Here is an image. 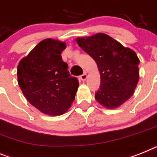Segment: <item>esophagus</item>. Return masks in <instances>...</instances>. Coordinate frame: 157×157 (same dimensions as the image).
I'll return each mask as SVG.
<instances>
[{
	"instance_id": "obj_1",
	"label": "esophagus",
	"mask_w": 157,
	"mask_h": 157,
	"mask_svg": "<svg viewBox=\"0 0 157 157\" xmlns=\"http://www.w3.org/2000/svg\"><path fill=\"white\" fill-rule=\"evenodd\" d=\"M86 78H87V75H86V73L82 74V75H80V79H81L82 81H85V80L86 79Z\"/></svg>"
}]
</instances>
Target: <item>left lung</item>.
<instances>
[{
    "label": "left lung",
    "instance_id": "left-lung-1",
    "mask_svg": "<svg viewBox=\"0 0 157 157\" xmlns=\"http://www.w3.org/2000/svg\"><path fill=\"white\" fill-rule=\"evenodd\" d=\"M76 41L98 67L101 84L95 92V99L109 109L117 108L128 100L139 80L140 60L136 53L104 33Z\"/></svg>",
    "mask_w": 157,
    "mask_h": 157
}]
</instances>
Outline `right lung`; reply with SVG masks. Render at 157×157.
<instances>
[{
	"label": "right lung",
	"instance_id": "1",
	"mask_svg": "<svg viewBox=\"0 0 157 157\" xmlns=\"http://www.w3.org/2000/svg\"><path fill=\"white\" fill-rule=\"evenodd\" d=\"M66 44L46 39L23 58L17 67L18 84L27 100L45 114L64 113L75 100L78 87L63 62Z\"/></svg>",
	"mask_w": 157,
	"mask_h": 157
}]
</instances>
